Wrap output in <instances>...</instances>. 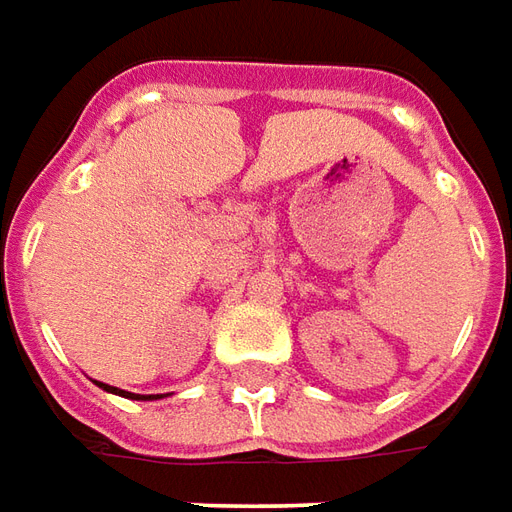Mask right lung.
I'll use <instances>...</instances> for the list:
<instances>
[{"label": "right lung", "mask_w": 512, "mask_h": 512, "mask_svg": "<svg viewBox=\"0 0 512 512\" xmlns=\"http://www.w3.org/2000/svg\"><path fill=\"white\" fill-rule=\"evenodd\" d=\"M99 383V380H96ZM101 389L110 391V394H118V397H129V400H159L162 394H132V391H123V389H115V386H107V383H99Z\"/></svg>", "instance_id": "add662e5"}]
</instances>
